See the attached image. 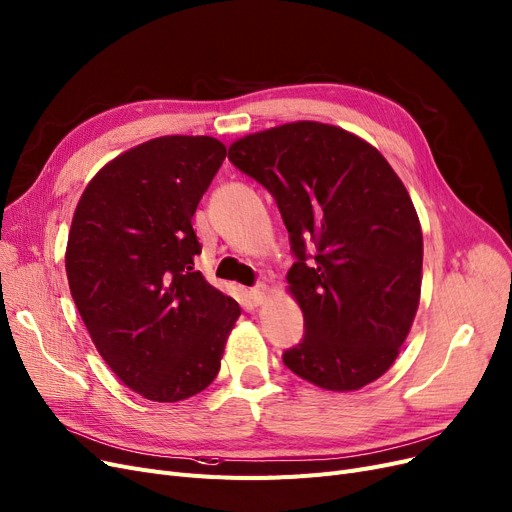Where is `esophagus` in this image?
Segmentation results:
<instances>
[{
    "mask_svg": "<svg viewBox=\"0 0 512 512\" xmlns=\"http://www.w3.org/2000/svg\"><path fill=\"white\" fill-rule=\"evenodd\" d=\"M249 297H251V301L255 306H261L263 301H266V297H268V287L263 285V282H259V285H255L251 291H249Z\"/></svg>",
    "mask_w": 512,
    "mask_h": 512,
    "instance_id": "esophagus-1",
    "label": "esophagus"
}]
</instances>
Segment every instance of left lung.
<instances>
[{"instance_id":"1","label":"left lung","mask_w":512,"mask_h":512,"mask_svg":"<svg viewBox=\"0 0 512 512\" xmlns=\"http://www.w3.org/2000/svg\"><path fill=\"white\" fill-rule=\"evenodd\" d=\"M227 158L268 189L289 232L304 337L282 363L325 390L371 384L420 304L424 240L403 181L373 145L320 122L255 132Z\"/></svg>"}]
</instances>
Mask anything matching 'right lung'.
Here are the masks:
<instances>
[{"label":"right lung","mask_w":512,"mask_h":512,"mask_svg":"<svg viewBox=\"0 0 512 512\" xmlns=\"http://www.w3.org/2000/svg\"><path fill=\"white\" fill-rule=\"evenodd\" d=\"M225 156L213 137L151 139L105 164L73 213L71 297L103 361L149 401L211 386L240 316L194 270L192 217Z\"/></svg>","instance_id":"right-lung-1"}]
</instances>
